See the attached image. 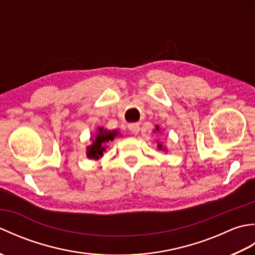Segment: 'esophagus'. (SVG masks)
I'll use <instances>...</instances> for the list:
<instances>
[{
    "mask_svg": "<svg viewBox=\"0 0 255 255\" xmlns=\"http://www.w3.org/2000/svg\"><path fill=\"white\" fill-rule=\"evenodd\" d=\"M128 128H129V130H130V132L133 133V134H138L139 131H140L139 124H130L128 126Z\"/></svg>",
    "mask_w": 255,
    "mask_h": 255,
    "instance_id": "34e87169",
    "label": "esophagus"
}]
</instances>
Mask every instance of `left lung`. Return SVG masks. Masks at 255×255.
Listing matches in <instances>:
<instances>
[{
  "label": "left lung",
  "instance_id": "obj_1",
  "mask_svg": "<svg viewBox=\"0 0 255 255\" xmlns=\"http://www.w3.org/2000/svg\"><path fill=\"white\" fill-rule=\"evenodd\" d=\"M155 130H156V131H159V130H160L158 125H156V126H155ZM158 148H159V150H161V149H162V150H163V151H165V148H164L163 145H162L161 143H159V144H158Z\"/></svg>",
  "mask_w": 255,
  "mask_h": 255
}]
</instances>
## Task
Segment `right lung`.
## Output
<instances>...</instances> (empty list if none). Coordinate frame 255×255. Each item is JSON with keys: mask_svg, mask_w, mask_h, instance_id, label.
I'll return each instance as SVG.
<instances>
[{"mask_svg": "<svg viewBox=\"0 0 255 255\" xmlns=\"http://www.w3.org/2000/svg\"><path fill=\"white\" fill-rule=\"evenodd\" d=\"M117 130H107L104 127H99L95 138L92 137V144L86 148V155L89 159L99 160L103 156V152L106 150L107 143L113 141L114 138L118 136Z\"/></svg>", "mask_w": 255, "mask_h": 255, "instance_id": "obj_1", "label": "right lung"}]
</instances>
